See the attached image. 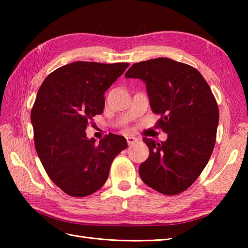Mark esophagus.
Masks as SVG:
<instances>
[{
  "label": "esophagus",
  "mask_w": 248,
  "mask_h": 248,
  "mask_svg": "<svg viewBox=\"0 0 248 248\" xmlns=\"http://www.w3.org/2000/svg\"><path fill=\"white\" fill-rule=\"evenodd\" d=\"M136 140H138V139L134 138V136H128V138H127V141H128V144H129V145L135 143Z\"/></svg>",
  "instance_id": "obj_1"
}]
</instances>
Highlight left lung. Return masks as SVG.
Returning <instances> with one entry per match:
<instances>
[{
    "instance_id": "8db88e82",
    "label": "left lung",
    "mask_w": 248,
    "mask_h": 248,
    "mask_svg": "<svg viewBox=\"0 0 248 248\" xmlns=\"http://www.w3.org/2000/svg\"><path fill=\"white\" fill-rule=\"evenodd\" d=\"M125 78L145 82L152 112L161 116L165 141L143 140L149 156L140 165L147 186L164 195H177L196 181L212 155L218 107L211 88L194 67L167 57L135 62Z\"/></svg>"
}]
</instances>
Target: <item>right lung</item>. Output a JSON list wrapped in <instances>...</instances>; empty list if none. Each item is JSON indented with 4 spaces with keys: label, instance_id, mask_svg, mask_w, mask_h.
<instances>
[{
    "label": "right lung",
    "instance_id": "obj_1",
    "mask_svg": "<svg viewBox=\"0 0 248 248\" xmlns=\"http://www.w3.org/2000/svg\"><path fill=\"white\" fill-rule=\"evenodd\" d=\"M128 67L75 62L50 73L37 93L31 112L37 155L51 180L72 197L102 187L115 156L128 147L124 136L109 133L96 144L85 132L103 112L104 93Z\"/></svg>",
    "mask_w": 248,
    "mask_h": 248
}]
</instances>
